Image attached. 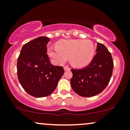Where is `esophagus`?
Returning a JSON list of instances; mask_svg holds the SVG:
<instances>
[{"label":"esophagus","mask_w":130,"mask_h":130,"mask_svg":"<svg viewBox=\"0 0 130 130\" xmlns=\"http://www.w3.org/2000/svg\"><path fill=\"white\" fill-rule=\"evenodd\" d=\"M63 68L65 71H70V68H69L68 67H64Z\"/></svg>","instance_id":"esophagus-1"}]
</instances>
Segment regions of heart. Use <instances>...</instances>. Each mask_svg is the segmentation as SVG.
<instances>
[{"label":"heart","instance_id":"obj_1","mask_svg":"<svg viewBox=\"0 0 130 130\" xmlns=\"http://www.w3.org/2000/svg\"><path fill=\"white\" fill-rule=\"evenodd\" d=\"M56 48L48 49V55L54 62L62 65L69 57L70 63L77 68L89 65L95 53V46L89 40H61Z\"/></svg>","mask_w":130,"mask_h":130}]
</instances>
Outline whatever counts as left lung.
I'll list each match as a JSON object with an SVG mask.
<instances>
[{
    "label": "left lung",
    "instance_id": "obj_1",
    "mask_svg": "<svg viewBox=\"0 0 130 130\" xmlns=\"http://www.w3.org/2000/svg\"><path fill=\"white\" fill-rule=\"evenodd\" d=\"M96 51V55L88 66L83 69H71V87L83 97L100 93L107 87L112 74L114 63L111 54L100 43H97Z\"/></svg>",
    "mask_w": 130,
    "mask_h": 130
}]
</instances>
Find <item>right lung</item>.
<instances>
[{
    "instance_id": "obj_1",
    "label": "right lung",
    "mask_w": 130,
    "mask_h": 130,
    "mask_svg": "<svg viewBox=\"0 0 130 130\" xmlns=\"http://www.w3.org/2000/svg\"><path fill=\"white\" fill-rule=\"evenodd\" d=\"M50 41L40 37L22 46L17 61V73L21 85L29 95L41 98L51 94L64 73L62 67L51 63L47 53Z\"/></svg>"
}]
</instances>
